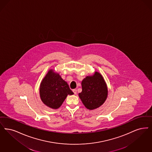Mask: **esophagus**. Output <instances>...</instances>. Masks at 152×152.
<instances>
[{
	"label": "esophagus",
	"instance_id": "esophagus-1",
	"mask_svg": "<svg viewBox=\"0 0 152 152\" xmlns=\"http://www.w3.org/2000/svg\"><path fill=\"white\" fill-rule=\"evenodd\" d=\"M73 91L75 94H76L77 93V90H76V89H73V91Z\"/></svg>",
	"mask_w": 152,
	"mask_h": 152
}]
</instances>
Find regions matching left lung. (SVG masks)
Returning <instances> with one entry per match:
<instances>
[{
	"label": "left lung",
	"instance_id": "8db88e82",
	"mask_svg": "<svg viewBox=\"0 0 152 152\" xmlns=\"http://www.w3.org/2000/svg\"><path fill=\"white\" fill-rule=\"evenodd\" d=\"M81 86L82 91L79 93V97L88 109L99 107L107 98V86L102 75L97 71L86 76L81 81Z\"/></svg>",
	"mask_w": 152,
	"mask_h": 152
}]
</instances>
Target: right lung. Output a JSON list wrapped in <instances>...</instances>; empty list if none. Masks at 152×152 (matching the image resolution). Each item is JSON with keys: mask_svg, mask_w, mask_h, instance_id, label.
<instances>
[{"mask_svg": "<svg viewBox=\"0 0 152 152\" xmlns=\"http://www.w3.org/2000/svg\"><path fill=\"white\" fill-rule=\"evenodd\" d=\"M73 94L67 82L53 69H49L39 86L41 101L46 106L53 109L59 108L67 96Z\"/></svg>", "mask_w": 152, "mask_h": 152, "instance_id": "obj_1", "label": "right lung"}]
</instances>
